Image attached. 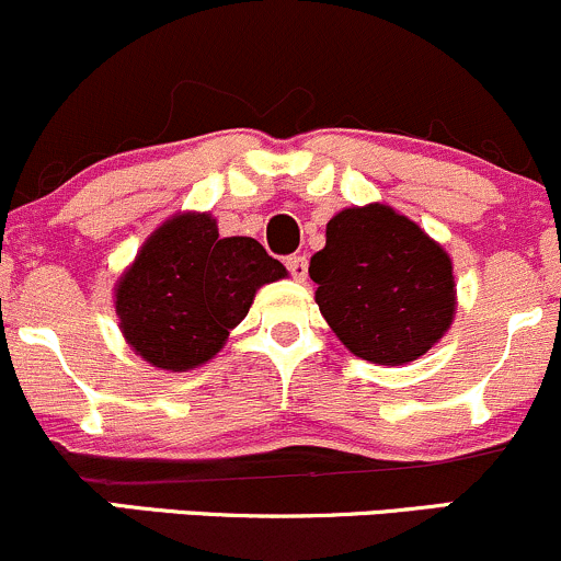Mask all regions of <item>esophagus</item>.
<instances>
[{"label": "esophagus", "instance_id": "obj_1", "mask_svg": "<svg viewBox=\"0 0 561 561\" xmlns=\"http://www.w3.org/2000/svg\"><path fill=\"white\" fill-rule=\"evenodd\" d=\"M285 265H287V271H290V274L296 276L298 282L306 279V271H309V261H306V255H290L285 261Z\"/></svg>", "mask_w": 561, "mask_h": 561}]
</instances>
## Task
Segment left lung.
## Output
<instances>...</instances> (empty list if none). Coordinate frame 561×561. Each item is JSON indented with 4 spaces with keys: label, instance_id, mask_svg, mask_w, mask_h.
<instances>
[{
    "label": "left lung",
    "instance_id": "obj_1",
    "mask_svg": "<svg viewBox=\"0 0 561 561\" xmlns=\"http://www.w3.org/2000/svg\"><path fill=\"white\" fill-rule=\"evenodd\" d=\"M314 300L352 355L403 365L444 339L457 309L451 257L392 206L368 204L328 222L311 257Z\"/></svg>",
    "mask_w": 561,
    "mask_h": 561
}]
</instances>
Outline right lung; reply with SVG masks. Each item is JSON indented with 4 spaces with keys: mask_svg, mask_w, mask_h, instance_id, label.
<instances>
[{
    "mask_svg": "<svg viewBox=\"0 0 561 561\" xmlns=\"http://www.w3.org/2000/svg\"><path fill=\"white\" fill-rule=\"evenodd\" d=\"M287 268L250 236L220 239L211 215L185 211L141 244L115 287L131 350L163 370H191L220 352L263 285Z\"/></svg>",
    "mask_w": 561,
    "mask_h": 561,
    "instance_id": "right-lung-1",
    "label": "right lung"
}]
</instances>
